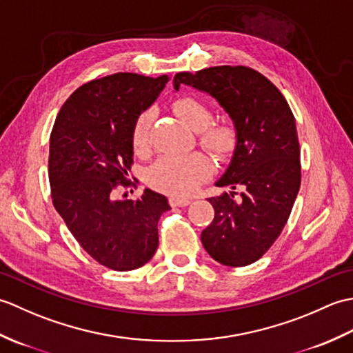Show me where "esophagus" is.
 <instances>
[{"mask_svg": "<svg viewBox=\"0 0 353 353\" xmlns=\"http://www.w3.org/2000/svg\"><path fill=\"white\" fill-rule=\"evenodd\" d=\"M168 201L172 208H183V206H188L191 203V200L181 199V197H170Z\"/></svg>", "mask_w": 353, "mask_h": 353, "instance_id": "obj_1", "label": "esophagus"}]
</instances>
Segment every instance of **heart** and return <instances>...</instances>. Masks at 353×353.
I'll return each instance as SVG.
<instances>
[{
    "label": "heart",
    "instance_id": "b5f03b06",
    "mask_svg": "<svg viewBox=\"0 0 353 353\" xmlns=\"http://www.w3.org/2000/svg\"><path fill=\"white\" fill-rule=\"evenodd\" d=\"M174 112L191 130L200 133V142L212 153L226 157L236 144L235 127L228 123L209 125L214 114L206 103L196 97H182L174 103ZM153 110L142 112L134 123L133 148L138 154H145L150 148V127ZM212 165L205 154L191 153L185 156H162L148 170L147 181L154 190L171 196H188L211 174Z\"/></svg>",
    "mask_w": 353,
    "mask_h": 353
}]
</instances>
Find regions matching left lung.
<instances>
[{"mask_svg": "<svg viewBox=\"0 0 353 353\" xmlns=\"http://www.w3.org/2000/svg\"><path fill=\"white\" fill-rule=\"evenodd\" d=\"M172 85L176 91L188 85L211 95L234 123V154L215 182L230 191L208 199L215 216L201 232V243L223 265H249L281 235L301 188L294 115L279 89L247 66L179 72Z\"/></svg>", "mask_w": 353, "mask_h": 353, "instance_id": "1", "label": "left lung"}]
</instances>
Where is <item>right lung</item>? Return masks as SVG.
Segmentation results:
<instances>
[{"label": "right lung", "instance_id": "add662e5", "mask_svg": "<svg viewBox=\"0 0 353 353\" xmlns=\"http://www.w3.org/2000/svg\"><path fill=\"white\" fill-rule=\"evenodd\" d=\"M168 76L117 72L88 81L59 110L50 138L51 199L72 236L101 265L130 272L153 258L165 196L144 190L138 200L114 197L129 186L133 129Z\"/></svg>", "mask_w": 353, "mask_h": 353}]
</instances>
